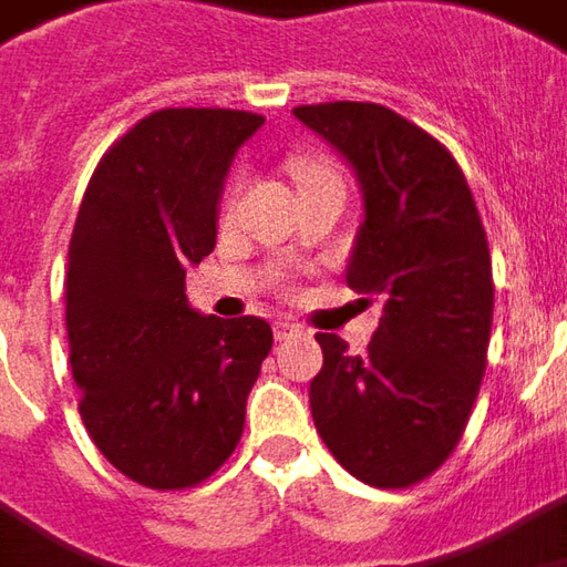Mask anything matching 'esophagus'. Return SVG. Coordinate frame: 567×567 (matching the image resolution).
I'll list each match as a JSON object with an SVG mask.
<instances>
[{"label": "esophagus", "mask_w": 567, "mask_h": 567, "mask_svg": "<svg viewBox=\"0 0 567 567\" xmlns=\"http://www.w3.org/2000/svg\"><path fill=\"white\" fill-rule=\"evenodd\" d=\"M292 336H299V327L296 323H275V339L277 342H287Z\"/></svg>", "instance_id": "1"}]
</instances>
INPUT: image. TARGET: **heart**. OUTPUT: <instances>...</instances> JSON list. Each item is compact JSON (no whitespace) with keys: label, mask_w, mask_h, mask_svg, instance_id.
<instances>
[{"label":"heart","mask_w":567,"mask_h":567,"mask_svg":"<svg viewBox=\"0 0 567 567\" xmlns=\"http://www.w3.org/2000/svg\"><path fill=\"white\" fill-rule=\"evenodd\" d=\"M292 175H296V182H299L302 187L323 185V182H342V175H339L330 163H323V159H311V157L292 159ZM237 197H240V178H234L231 185L225 187V197H221V216L231 218L234 206H237Z\"/></svg>","instance_id":"obj_1"}]
</instances>
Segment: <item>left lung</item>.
Returning <instances> with one entry per match:
<instances>
[{
  "mask_svg": "<svg viewBox=\"0 0 567 567\" xmlns=\"http://www.w3.org/2000/svg\"><path fill=\"white\" fill-rule=\"evenodd\" d=\"M296 116L349 159L364 225L346 280L382 302L367 354L318 333L311 416L364 485H420L454 454L487 367L494 275L487 234L454 154L370 101L302 104Z\"/></svg>",
  "mask_w": 567,
  "mask_h": 567,
  "instance_id": "1",
  "label": "left lung"
}]
</instances>
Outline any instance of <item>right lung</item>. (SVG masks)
Returning a JSON list of instances; mask_svg holds the SVG:
<instances>
[{
  "label": "right lung",
  "instance_id": "1",
  "mask_svg": "<svg viewBox=\"0 0 567 567\" xmlns=\"http://www.w3.org/2000/svg\"><path fill=\"white\" fill-rule=\"evenodd\" d=\"M265 116L166 107L138 120L89 178L68 252V342L97 451L154 491L206 482L240 444L271 351L261 318H203L185 268L216 246L218 197Z\"/></svg>",
  "mask_w": 567,
  "mask_h": 567
}]
</instances>
